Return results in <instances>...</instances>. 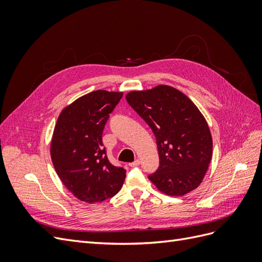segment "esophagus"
<instances>
[{
    "mask_svg": "<svg viewBox=\"0 0 262 262\" xmlns=\"http://www.w3.org/2000/svg\"><path fill=\"white\" fill-rule=\"evenodd\" d=\"M139 165H140V160H136L134 162L129 164L130 167H137V166H139Z\"/></svg>",
    "mask_w": 262,
    "mask_h": 262,
    "instance_id": "obj_1",
    "label": "esophagus"
}]
</instances>
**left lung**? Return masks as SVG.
<instances>
[{
    "mask_svg": "<svg viewBox=\"0 0 262 262\" xmlns=\"http://www.w3.org/2000/svg\"><path fill=\"white\" fill-rule=\"evenodd\" d=\"M125 99L156 138L160 167L148 179L172 196L199 187L211 162L213 142L207 120L191 99L168 85L132 91Z\"/></svg>",
    "mask_w": 262,
    "mask_h": 262,
    "instance_id": "obj_1",
    "label": "left lung"
}]
</instances>
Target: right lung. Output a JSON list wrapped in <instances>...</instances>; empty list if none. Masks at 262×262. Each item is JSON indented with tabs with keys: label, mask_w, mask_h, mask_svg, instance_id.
I'll return each mask as SVG.
<instances>
[{
	"label": "right lung",
	"mask_w": 262,
	"mask_h": 262,
	"mask_svg": "<svg viewBox=\"0 0 262 262\" xmlns=\"http://www.w3.org/2000/svg\"><path fill=\"white\" fill-rule=\"evenodd\" d=\"M121 92L98 90L77 98L59 115L51 139L54 169L69 191L87 203L105 201L121 189L125 170L109 162L101 134Z\"/></svg>",
	"instance_id": "right-lung-1"
}]
</instances>
